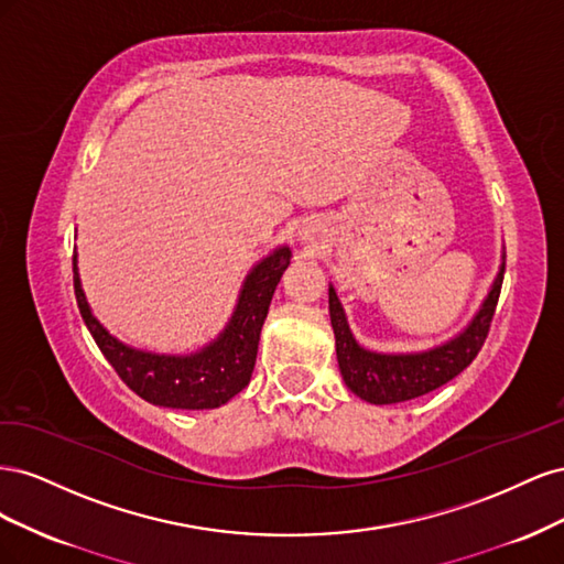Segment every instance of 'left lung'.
I'll list each match as a JSON object with an SVG mask.
<instances>
[{"label": "left lung", "mask_w": 564, "mask_h": 564, "mask_svg": "<svg viewBox=\"0 0 564 564\" xmlns=\"http://www.w3.org/2000/svg\"><path fill=\"white\" fill-rule=\"evenodd\" d=\"M503 270L506 263L501 265L497 282H494L487 301L470 322V327L454 340H449L447 346L419 355H379L357 346L346 324L344 308H340L336 299V292L329 289V315L336 336V360L340 373H344L346 386L357 398L371 404H395L421 398L425 392L445 386L447 381L458 377L485 346L491 317L494 311H497L501 294Z\"/></svg>", "instance_id": "1"}]
</instances>
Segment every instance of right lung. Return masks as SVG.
Instances as JSON below:
<instances>
[{"label":"right lung","mask_w":564,"mask_h":564,"mask_svg":"<svg viewBox=\"0 0 564 564\" xmlns=\"http://www.w3.org/2000/svg\"><path fill=\"white\" fill-rule=\"evenodd\" d=\"M75 259L77 256H73V280L82 319L89 327L100 352L106 355V360L117 371V377L135 395L160 406L214 409L226 404L249 383L272 294H275L282 272L289 265L286 247L278 249L270 259L251 270L240 303H237V311L220 338L187 357L150 355L127 348L117 338H112L89 311V303L84 299L79 284Z\"/></svg>","instance_id":"1"}]
</instances>
